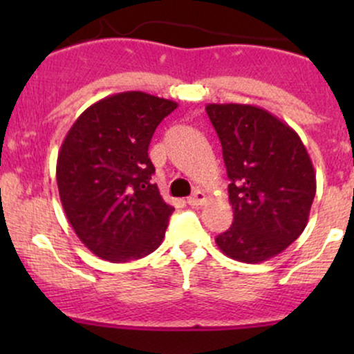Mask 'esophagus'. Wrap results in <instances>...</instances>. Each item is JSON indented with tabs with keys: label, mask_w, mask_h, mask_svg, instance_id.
<instances>
[{
	"label": "esophagus",
	"mask_w": 354,
	"mask_h": 354,
	"mask_svg": "<svg viewBox=\"0 0 354 354\" xmlns=\"http://www.w3.org/2000/svg\"><path fill=\"white\" fill-rule=\"evenodd\" d=\"M206 203V194L203 191H194L193 196L188 198V205L191 206H203Z\"/></svg>",
	"instance_id": "34e87169"
}]
</instances>
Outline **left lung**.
Wrapping results in <instances>:
<instances>
[{"label":"left lung","mask_w":354,"mask_h":354,"mask_svg":"<svg viewBox=\"0 0 354 354\" xmlns=\"http://www.w3.org/2000/svg\"><path fill=\"white\" fill-rule=\"evenodd\" d=\"M230 178L233 225L216 245L236 261H266L306 228L316 173L291 126L254 104H206Z\"/></svg>","instance_id":"8db88e82"}]
</instances>
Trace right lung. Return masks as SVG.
Masks as SVG:
<instances>
[{"mask_svg":"<svg viewBox=\"0 0 354 354\" xmlns=\"http://www.w3.org/2000/svg\"><path fill=\"white\" fill-rule=\"evenodd\" d=\"M176 108L143 91L106 96L81 113L61 145L56 183L64 214L106 261L140 259L163 241L174 208L151 183L148 146Z\"/></svg>","mask_w":354,"mask_h":354,"instance_id":"obj_1","label":"right lung"}]
</instances>
